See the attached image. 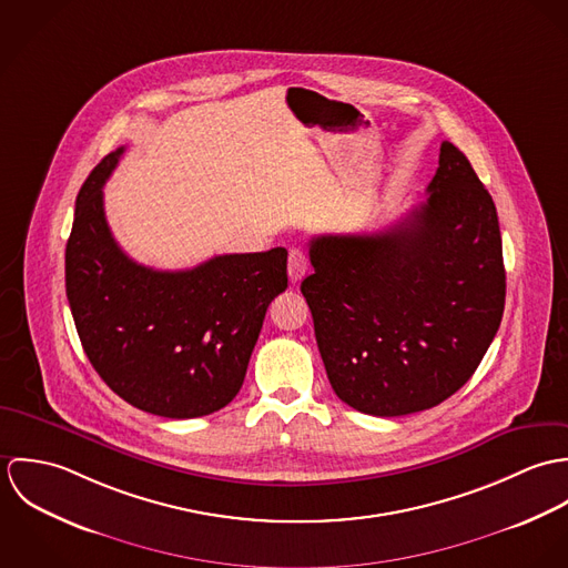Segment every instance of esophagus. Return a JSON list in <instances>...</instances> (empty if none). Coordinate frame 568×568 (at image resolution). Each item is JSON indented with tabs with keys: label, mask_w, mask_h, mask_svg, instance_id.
<instances>
[{
	"label": "esophagus",
	"mask_w": 568,
	"mask_h": 568,
	"mask_svg": "<svg viewBox=\"0 0 568 568\" xmlns=\"http://www.w3.org/2000/svg\"><path fill=\"white\" fill-rule=\"evenodd\" d=\"M308 255L304 248H291L288 253V277L291 282H300L308 273Z\"/></svg>",
	"instance_id": "obj_1"
}]
</instances>
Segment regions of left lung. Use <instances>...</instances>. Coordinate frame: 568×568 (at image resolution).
<instances>
[{"label":"left lung","instance_id":"obj_1","mask_svg":"<svg viewBox=\"0 0 568 568\" xmlns=\"http://www.w3.org/2000/svg\"><path fill=\"white\" fill-rule=\"evenodd\" d=\"M424 203L385 232L317 236L302 282L327 381L378 417L437 406L477 372L505 308L494 201L442 142Z\"/></svg>","mask_w":568,"mask_h":568}]
</instances>
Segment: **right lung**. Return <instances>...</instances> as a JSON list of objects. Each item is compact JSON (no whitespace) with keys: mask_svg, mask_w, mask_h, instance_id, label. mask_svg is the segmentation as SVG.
I'll return each instance as SVG.
<instances>
[{"mask_svg":"<svg viewBox=\"0 0 568 568\" xmlns=\"http://www.w3.org/2000/svg\"><path fill=\"white\" fill-rule=\"evenodd\" d=\"M124 149L82 183L65 288L82 349L129 405L187 419L230 405L268 304L286 291V248L216 255L187 271L133 262L111 236L102 185Z\"/></svg>","mask_w":568,"mask_h":568,"instance_id":"right-lung-1","label":"right lung"}]
</instances>
